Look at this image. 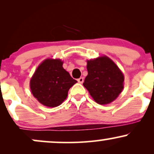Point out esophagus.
I'll use <instances>...</instances> for the list:
<instances>
[{
  "mask_svg": "<svg viewBox=\"0 0 154 154\" xmlns=\"http://www.w3.org/2000/svg\"><path fill=\"white\" fill-rule=\"evenodd\" d=\"M77 81H78V82H79V83H82L83 82H84V78H83V77H80V78H79L78 79H77Z\"/></svg>",
  "mask_w": 154,
  "mask_h": 154,
  "instance_id": "esophagus-1",
  "label": "esophagus"
}]
</instances>
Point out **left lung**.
Wrapping results in <instances>:
<instances>
[{
  "mask_svg": "<svg viewBox=\"0 0 154 154\" xmlns=\"http://www.w3.org/2000/svg\"><path fill=\"white\" fill-rule=\"evenodd\" d=\"M88 76L83 85L98 104L114 101L122 91L124 75L106 56L88 61Z\"/></svg>",
  "mask_w": 154,
  "mask_h": 154,
  "instance_id": "1",
  "label": "left lung"
}]
</instances>
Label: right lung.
Segmentation results:
<instances>
[{
  "label": "right lung",
  "mask_w": 154,
  "mask_h": 154,
  "mask_svg": "<svg viewBox=\"0 0 154 154\" xmlns=\"http://www.w3.org/2000/svg\"><path fill=\"white\" fill-rule=\"evenodd\" d=\"M59 59H46L40 65L30 80V89L40 103L56 107L66 98L69 88L77 80L62 66Z\"/></svg>",
  "instance_id": "add662e5"
}]
</instances>
